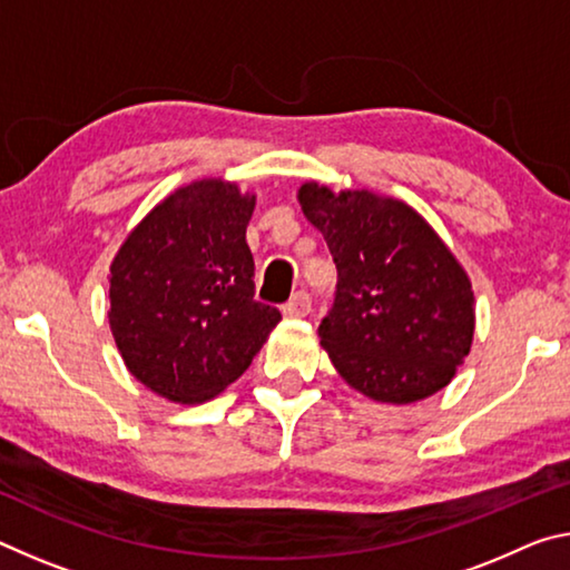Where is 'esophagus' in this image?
Segmentation results:
<instances>
[{"label":"esophagus","instance_id":"34e87169","mask_svg":"<svg viewBox=\"0 0 570 570\" xmlns=\"http://www.w3.org/2000/svg\"><path fill=\"white\" fill-rule=\"evenodd\" d=\"M308 312H312V296L306 292H296L284 304V316H288V320H302V316H306Z\"/></svg>","mask_w":570,"mask_h":570}]
</instances>
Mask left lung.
I'll list each match as a JSON object with an SVG mask.
<instances>
[{
    "mask_svg": "<svg viewBox=\"0 0 570 570\" xmlns=\"http://www.w3.org/2000/svg\"><path fill=\"white\" fill-rule=\"evenodd\" d=\"M304 216L336 264V294L320 324L350 387L410 404L448 387L475 332L465 268L417 210L370 190L298 188Z\"/></svg>",
    "mask_w": 570,
    "mask_h": 570,
    "instance_id": "8db88e82",
    "label": "left lung"
}]
</instances>
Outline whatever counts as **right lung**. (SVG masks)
I'll return each instance as SVG.
<instances>
[{"mask_svg":"<svg viewBox=\"0 0 570 570\" xmlns=\"http://www.w3.org/2000/svg\"><path fill=\"white\" fill-rule=\"evenodd\" d=\"M254 206L236 183L196 180L160 200L112 258L115 344L132 377L160 397H216L282 322L278 308L254 298Z\"/></svg>","mask_w":570,"mask_h":570,"instance_id":"add662e5","label":"right lung"}]
</instances>
